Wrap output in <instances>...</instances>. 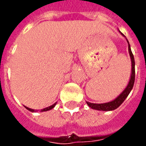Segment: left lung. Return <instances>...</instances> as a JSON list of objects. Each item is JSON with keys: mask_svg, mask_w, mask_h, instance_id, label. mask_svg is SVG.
Listing matches in <instances>:
<instances>
[{"mask_svg": "<svg viewBox=\"0 0 146 146\" xmlns=\"http://www.w3.org/2000/svg\"><path fill=\"white\" fill-rule=\"evenodd\" d=\"M119 33H121V36H123L125 38V36L120 31H119ZM125 40H127V43H128L129 53V57L131 60V74H130L128 84L121 94H119L117 98H115L113 100H112L111 102H105V103H91V102H86L88 106L90 107L91 109L96 110H102V111H110V110L117 109V107H119L121 105V103L125 101V99L127 98V96L133 89V86L134 84V80H135V62H134V58H133V55L131 48H130L129 43L128 40L126 38H125Z\"/></svg>", "mask_w": 146, "mask_h": 146, "instance_id": "left-lung-1", "label": "left lung"}]
</instances>
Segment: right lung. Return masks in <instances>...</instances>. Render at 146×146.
Instances as JSON below:
<instances>
[{
    "label": "right lung",
    "instance_id": "add662e5",
    "mask_svg": "<svg viewBox=\"0 0 146 146\" xmlns=\"http://www.w3.org/2000/svg\"><path fill=\"white\" fill-rule=\"evenodd\" d=\"M56 105V103H54L53 105L50 106H48V107H46V108H44V109H42L40 110V112H44V111H48V110H50L53 109L54 107H55V106ZM25 107L26 108V109L28 110H29V111H31V112H37V111H39V110H33V109H31V108H29V107H27V106H25Z\"/></svg>",
    "mask_w": 146,
    "mask_h": 146
}]
</instances>
